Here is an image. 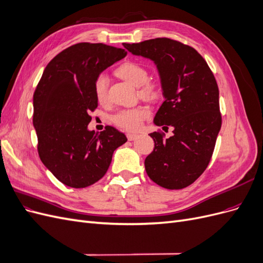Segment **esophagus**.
<instances>
[{"instance_id":"34e87169","label":"esophagus","mask_w":263,"mask_h":263,"mask_svg":"<svg viewBox=\"0 0 263 263\" xmlns=\"http://www.w3.org/2000/svg\"><path fill=\"white\" fill-rule=\"evenodd\" d=\"M138 137V134H136V133H128V134H127V139H128V140H135V139H136Z\"/></svg>"}]
</instances>
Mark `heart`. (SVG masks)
<instances>
[{
  "label": "heart",
  "mask_w": 263,
  "mask_h": 263,
  "mask_svg": "<svg viewBox=\"0 0 263 263\" xmlns=\"http://www.w3.org/2000/svg\"><path fill=\"white\" fill-rule=\"evenodd\" d=\"M117 76L121 77L134 86H140L139 94L145 99H156L159 95L158 86L149 82L148 71L138 62L127 61L119 66L116 70ZM108 78L105 73L100 74L94 82V94L99 103L104 104L107 101ZM149 116V110L146 107L138 106L133 108H125L119 110L113 117L112 121L115 125L123 129L135 130L140 127L142 121Z\"/></svg>",
  "instance_id": "heart-1"
}]
</instances>
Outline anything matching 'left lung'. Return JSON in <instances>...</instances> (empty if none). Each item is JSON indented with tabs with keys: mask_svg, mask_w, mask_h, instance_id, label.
Segmentation results:
<instances>
[{
	"mask_svg": "<svg viewBox=\"0 0 263 263\" xmlns=\"http://www.w3.org/2000/svg\"><path fill=\"white\" fill-rule=\"evenodd\" d=\"M123 46L154 61L164 98L154 123L173 127L166 139L160 133L149 134L155 148L145 160L148 177L164 189L186 187L208 168L220 130L216 80L200 53L170 38Z\"/></svg>",
	"mask_w": 263,
	"mask_h": 263,
	"instance_id": "1",
	"label": "left lung"
}]
</instances>
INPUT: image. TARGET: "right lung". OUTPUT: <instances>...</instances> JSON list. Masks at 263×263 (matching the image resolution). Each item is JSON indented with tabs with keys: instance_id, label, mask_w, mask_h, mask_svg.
<instances>
[{
	"instance_id": "right-lung-1",
	"label": "right lung",
	"mask_w": 263,
	"mask_h": 263,
	"mask_svg": "<svg viewBox=\"0 0 263 263\" xmlns=\"http://www.w3.org/2000/svg\"><path fill=\"white\" fill-rule=\"evenodd\" d=\"M127 51L104 44L80 43L47 65L34 93L33 124L44 165L63 184L82 189L104 177L114 151L127 141L112 126L89 130L98 107L94 82Z\"/></svg>"
}]
</instances>
